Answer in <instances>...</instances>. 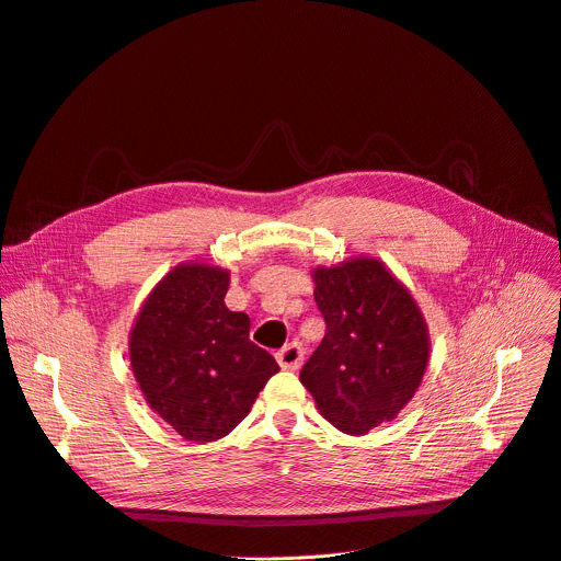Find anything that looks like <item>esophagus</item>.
Returning <instances> with one entry per match:
<instances>
[{
	"instance_id": "34e87169",
	"label": "esophagus",
	"mask_w": 561,
	"mask_h": 561,
	"mask_svg": "<svg viewBox=\"0 0 561 561\" xmlns=\"http://www.w3.org/2000/svg\"><path fill=\"white\" fill-rule=\"evenodd\" d=\"M305 360V350L300 343H288L277 352V363L284 369H297Z\"/></svg>"
}]
</instances>
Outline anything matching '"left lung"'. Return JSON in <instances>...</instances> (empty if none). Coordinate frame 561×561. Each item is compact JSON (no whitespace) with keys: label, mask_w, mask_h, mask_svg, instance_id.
Wrapping results in <instances>:
<instances>
[{"label":"left lung","mask_w":561,"mask_h":561,"mask_svg":"<svg viewBox=\"0 0 561 561\" xmlns=\"http://www.w3.org/2000/svg\"><path fill=\"white\" fill-rule=\"evenodd\" d=\"M316 305L327 331L300 371L320 415L350 435L397 417L428 363V327L408 288L379 259L316 268Z\"/></svg>","instance_id":"8db88e82"}]
</instances>
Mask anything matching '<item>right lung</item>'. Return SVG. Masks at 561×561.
I'll return each mask as SVG.
<instances>
[{
  "instance_id": "add662e5",
  "label": "right lung",
  "mask_w": 561,
  "mask_h": 561,
  "mask_svg": "<svg viewBox=\"0 0 561 561\" xmlns=\"http://www.w3.org/2000/svg\"><path fill=\"white\" fill-rule=\"evenodd\" d=\"M228 286V271L180 264L146 297L130 331L146 403L190 442L226 437L279 371L250 341V318L226 307Z\"/></svg>"
}]
</instances>
